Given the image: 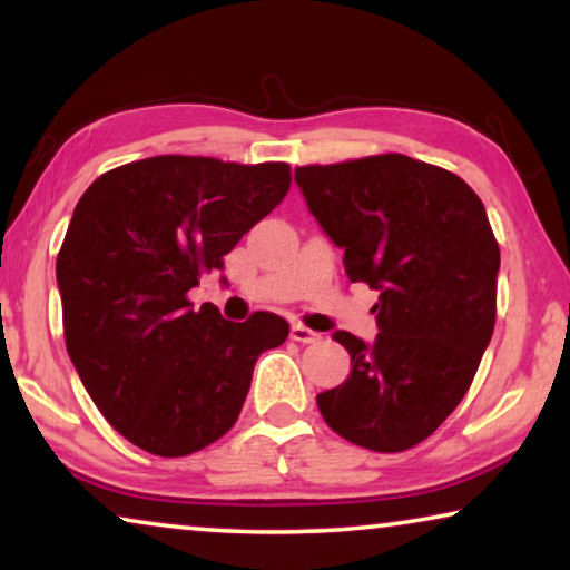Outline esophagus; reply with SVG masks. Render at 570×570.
<instances>
[{
	"label": "esophagus",
	"mask_w": 570,
	"mask_h": 570,
	"mask_svg": "<svg viewBox=\"0 0 570 570\" xmlns=\"http://www.w3.org/2000/svg\"><path fill=\"white\" fill-rule=\"evenodd\" d=\"M291 340L308 345V342H316L318 340V334L314 330H308V326H303V324H293L291 326Z\"/></svg>",
	"instance_id": "34e87169"
}]
</instances>
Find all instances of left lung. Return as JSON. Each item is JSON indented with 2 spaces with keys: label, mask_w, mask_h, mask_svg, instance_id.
<instances>
[{
  "label": "left lung",
  "mask_w": 570,
  "mask_h": 570,
  "mask_svg": "<svg viewBox=\"0 0 570 570\" xmlns=\"http://www.w3.org/2000/svg\"><path fill=\"white\" fill-rule=\"evenodd\" d=\"M295 184L350 283L379 291L376 340L332 334L353 371L318 412L363 449L415 446L462 402L493 337L501 252L485 207L459 176L400 153L295 168Z\"/></svg>",
  "instance_id": "8db88e82"
}]
</instances>
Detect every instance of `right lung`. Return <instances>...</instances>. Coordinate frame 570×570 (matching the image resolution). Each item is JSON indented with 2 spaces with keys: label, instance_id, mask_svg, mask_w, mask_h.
<instances>
[{
  "label": "right lung",
  "instance_id": "obj_1",
  "mask_svg": "<svg viewBox=\"0 0 570 570\" xmlns=\"http://www.w3.org/2000/svg\"><path fill=\"white\" fill-rule=\"evenodd\" d=\"M291 189L287 163L155 155L96 178L57 256L67 353L108 423L158 456L233 428L264 350L291 326L256 311L228 322L186 293ZM225 283V277H220Z\"/></svg>",
  "mask_w": 570,
  "mask_h": 570
}]
</instances>
